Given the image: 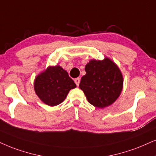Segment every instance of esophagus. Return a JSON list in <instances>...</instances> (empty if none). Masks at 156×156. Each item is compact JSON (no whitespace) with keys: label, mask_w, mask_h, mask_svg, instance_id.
<instances>
[{"label":"esophagus","mask_w":156,"mask_h":156,"mask_svg":"<svg viewBox=\"0 0 156 156\" xmlns=\"http://www.w3.org/2000/svg\"><path fill=\"white\" fill-rule=\"evenodd\" d=\"M74 81H75V83H76V84L77 86H79V83H80V78H76V79L74 80Z\"/></svg>","instance_id":"esophagus-1"}]
</instances>
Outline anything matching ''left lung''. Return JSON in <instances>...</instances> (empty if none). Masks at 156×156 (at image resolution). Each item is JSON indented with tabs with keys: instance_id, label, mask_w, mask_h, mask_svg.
<instances>
[{
	"instance_id": "left-lung-1",
	"label": "left lung",
	"mask_w": 156,
	"mask_h": 156,
	"mask_svg": "<svg viewBox=\"0 0 156 156\" xmlns=\"http://www.w3.org/2000/svg\"><path fill=\"white\" fill-rule=\"evenodd\" d=\"M85 70L86 73L81 78L79 87L88 101L98 108L113 104L123 87V77L117 65L108 58L91 60Z\"/></svg>"
}]
</instances>
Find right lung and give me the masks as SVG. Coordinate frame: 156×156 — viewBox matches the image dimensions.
<instances>
[{"label":"right lung","mask_w":156,"mask_h":156,"mask_svg":"<svg viewBox=\"0 0 156 156\" xmlns=\"http://www.w3.org/2000/svg\"><path fill=\"white\" fill-rule=\"evenodd\" d=\"M34 90L44 104L57 106L66 99L70 90L76 87L68 72L60 66H50L36 77Z\"/></svg>","instance_id":"right-lung-1"}]
</instances>
